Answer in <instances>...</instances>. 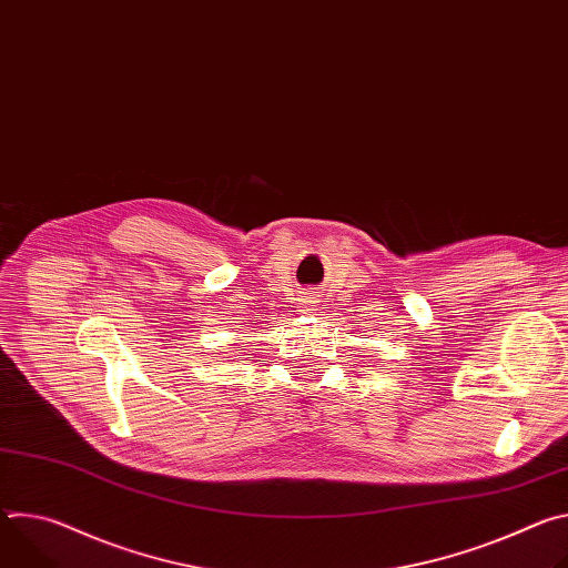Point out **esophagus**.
<instances>
[{"label": "esophagus", "instance_id": "1", "mask_svg": "<svg viewBox=\"0 0 568 568\" xmlns=\"http://www.w3.org/2000/svg\"><path fill=\"white\" fill-rule=\"evenodd\" d=\"M316 303H318V298H316L314 292H305V296L301 298V307H303V310H314Z\"/></svg>", "mask_w": 568, "mask_h": 568}]
</instances>
